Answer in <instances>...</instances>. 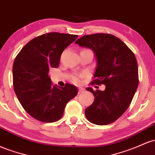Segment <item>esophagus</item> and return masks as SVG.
Returning <instances> with one entry per match:
<instances>
[{"mask_svg":"<svg viewBox=\"0 0 155 155\" xmlns=\"http://www.w3.org/2000/svg\"><path fill=\"white\" fill-rule=\"evenodd\" d=\"M84 88H82V87H79V93H82V92H84Z\"/></svg>","mask_w":155,"mask_h":155,"instance_id":"34e87169","label":"esophagus"}]
</instances>
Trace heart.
<instances>
[{
  "instance_id": "heart-1",
  "label": "heart",
  "mask_w": 155,
  "mask_h": 155,
  "mask_svg": "<svg viewBox=\"0 0 155 155\" xmlns=\"http://www.w3.org/2000/svg\"><path fill=\"white\" fill-rule=\"evenodd\" d=\"M73 81H74V83H76V84H79V83L80 82L79 77H78V76H74V77H73Z\"/></svg>"
}]
</instances>
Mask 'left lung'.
I'll return each instance as SVG.
<instances>
[{
  "label": "left lung",
  "instance_id": "obj_1",
  "mask_svg": "<svg viewBox=\"0 0 155 155\" xmlns=\"http://www.w3.org/2000/svg\"><path fill=\"white\" fill-rule=\"evenodd\" d=\"M75 43L94 52L97 64L92 83L105 85L103 91L86 88L94 96L93 103L84 111L86 118L96 125L113 123L129 107L138 85L135 54L120 39L109 34L84 35Z\"/></svg>",
  "mask_w": 155,
  "mask_h": 155
}]
</instances>
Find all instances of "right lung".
Wrapping results in <instances>:
<instances>
[{"instance_id": "add662e5", "label": "right lung", "mask_w": 155, "mask_h": 155, "mask_svg": "<svg viewBox=\"0 0 155 155\" xmlns=\"http://www.w3.org/2000/svg\"><path fill=\"white\" fill-rule=\"evenodd\" d=\"M78 35L51 32L28 42L15 58L12 77L20 103L31 117L42 122L62 118L66 104L77 95L76 87L52 85L48 72L58 68L62 53Z\"/></svg>"}]
</instances>
